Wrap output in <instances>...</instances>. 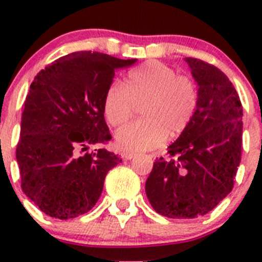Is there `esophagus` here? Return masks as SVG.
<instances>
[{
	"label": "esophagus",
	"mask_w": 262,
	"mask_h": 262,
	"mask_svg": "<svg viewBox=\"0 0 262 262\" xmlns=\"http://www.w3.org/2000/svg\"><path fill=\"white\" fill-rule=\"evenodd\" d=\"M121 157H123V160H132V158L134 157V153L124 152V153H121Z\"/></svg>",
	"instance_id": "34e87169"
}]
</instances>
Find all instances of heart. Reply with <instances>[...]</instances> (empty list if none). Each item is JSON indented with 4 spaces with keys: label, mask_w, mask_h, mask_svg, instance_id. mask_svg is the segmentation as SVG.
<instances>
[{
    "label": "heart",
    "mask_w": 262,
    "mask_h": 262,
    "mask_svg": "<svg viewBox=\"0 0 262 262\" xmlns=\"http://www.w3.org/2000/svg\"><path fill=\"white\" fill-rule=\"evenodd\" d=\"M141 106L143 119L125 125L116 133L121 149L141 152L157 148L167 137L184 133L199 107V86L172 67L150 59L132 68L124 83L113 82L102 102L105 119L112 126H121Z\"/></svg>",
    "instance_id": "1"
}]
</instances>
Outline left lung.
<instances>
[{
	"label": "left lung",
	"instance_id": "8db88e82",
	"mask_svg": "<svg viewBox=\"0 0 262 262\" xmlns=\"http://www.w3.org/2000/svg\"><path fill=\"white\" fill-rule=\"evenodd\" d=\"M199 86V107L189 128L156 158L146 181L161 215L191 219L214 209L233 189L242 153V104L215 66L186 58Z\"/></svg>",
	"mask_w": 262,
	"mask_h": 262
}]
</instances>
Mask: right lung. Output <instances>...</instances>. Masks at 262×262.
<instances>
[{
    "mask_svg": "<svg viewBox=\"0 0 262 262\" xmlns=\"http://www.w3.org/2000/svg\"><path fill=\"white\" fill-rule=\"evenodd\" d=\"M136 59L76 52L41 70L30 84L21 116L16 160L21 187L47 215L76 218L94 208L105 176L121 162L105 148L112 139L102 102L115 71Z\"/></svg>",
    "mask_w": 262,
    "mask_h": 262,
    "instance_id": "add662e5",
    "label": "right lung"
}]
</instances>
